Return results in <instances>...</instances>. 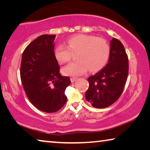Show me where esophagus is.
<instances>
[{"mask_svg": "<svg viewBox=\"0 0 150 150\" xmlns=\"http://www.w3.org/2000/svg\"><path fill=\"white\" fill-rule=\"evenodd\" d=\"M76 80H77V78H76V77H71V81L72 83L75 82Z\"/></svg>", "mask_w": 150, "mask_h": 150, "instance_id": "34e87169", "label": "esophagus"}]
</instances>
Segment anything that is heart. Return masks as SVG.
<instances>
[{"label": "heart", "mask_w": 150, "mask_h": 150, "mask_svg": "<svg viewBox=\"0 0 150 150\" xmlns=\"http://www.w3.org/2000/svg\"><path fill=\"white\" fill-rule=\"evenodd\" d=\"M67 46L58 45L54 50L55 59L60 63L71 59L72 53H77L75 62L63 68L65 75L77 77L89 69L91 72L100 70L107 63L110 55V46L105 40L94 35L78 34L67 40Z\"/></svg>", "instance_id": "1"}]
</instances>
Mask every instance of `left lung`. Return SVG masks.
Returning a JSON list of instances; mask_svg holds the SVG:
<instances>
[{"mask_svg":"<svg viewBox=\"0 0 150 150\" xmlns=\"http://www.w3.org/2000/svg\"><path fill=\"white\" fill-rule=\"evenodd\" d=\"M110 45L108 63L88 78L89 87L85 98L96 108L108 107L118 99L128 77V59L124 45L116 38H112Z\"/></svg>","mask_w":150,"mask_h":150,"instance_id":"obj_1","label":"left lung"}]
</instances>
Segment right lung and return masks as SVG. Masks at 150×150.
Returning <instances> with one entry per match:
<instances>
[{
    "instance_id": "1",
    "label": "right lung",
    "mask_w": 150,
    "mask_h": 150,
    "mask_svg": "<svg viewBox=\"0 0 150 150\" xmlns=\"http://www.w3.org/2000/svg\"><path fill=\"white\" fill-rule=\"evenodd\" d=\"M55 35L44 34L24 50L20 77L26 95L33 105L45 112H55L67 101L65 91L70 79L59 73L54 55Z\"/></svg>"
}]
</instances>
